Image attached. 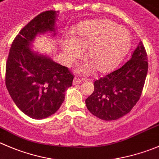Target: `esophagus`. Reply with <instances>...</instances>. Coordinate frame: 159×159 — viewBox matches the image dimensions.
Wrapping results in <instances>:
<instances>
[{
  "label": "esophagus",
  "mask_w": 159,
  "mask_h": 159,
  "mask_svg": "<svg viewBox=\"0 0 159 159\" xmlns=\"http://www.w3.org/2000/svg\"><path fill=\"white\" fill-rule=\"evenodd\" d=\"M82 81H83V80L82 79H80V78H77V77H75L74 80H73V85L80 84V83H82Z\"/></svg>",
  "instance_id": "34e87169"
}]
</instances>
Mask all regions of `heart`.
Instances as JSON below:
<instances>
[{"mask_svg":"<svg viewBox=\"0 0 159 159\" xmlns=\"http://www.w3.org/2000/svg\"><path fill=\"white\" fill-rule=\"evenodd\" d=\"M73 40H63L62 48L68 57L80 54L78 45L88 49L86 57L90 63L79 68L83 73H89L93 67L100 73L112 71L128 53L132 43L129 30L107 19L83 21L73 28Z\"/></svg>","mask_w":159,"mask_h":159,"instance_id":"obj_1","label":"heart"}]
</instances>
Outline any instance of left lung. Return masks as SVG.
Wrapping results in <instances>:
<instances>
[{"mask_svg":"<svg viewBox=\"0 0 159 159\" xmlns=\"http://www.w3.org/2000/svg\"><path fill=\"white\" fill-rule=\"evenodd\" d=\"M147 73L148 57L140 41L122 67L95 81L94 91L86 99L88 110L106 121L126 115L139 99Z\"/></svg>","mask_w":159,"mask_h":159,"instance_id":"8db88e82","label":"left lung"}]
</instances>
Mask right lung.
Wrapping results in <instances>:
<instances>
[{"instance_id": "right-lung-1", "label": "right lung", "mask_w": 159, "mask_h": 159, "mask_svg": "<svg viewBox=\"0 0 159 159\" xmlns=\"http://www.w3.org/2000/svg\"><path fill=\"white\" fill-rule=\"evenodd\" d=\"M57 17V11H47L30 20L13 41L7 60V89L20 110L34 119H45L60 109L73 80L67 67L32 47L37 36L54 37Z\"/></svg>"}]
</instances>
